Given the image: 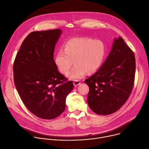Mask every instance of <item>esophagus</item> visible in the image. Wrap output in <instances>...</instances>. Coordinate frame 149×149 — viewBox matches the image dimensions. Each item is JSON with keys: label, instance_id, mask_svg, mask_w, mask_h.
<instances>
[{"label": "esophagus", "instance_id": "obj_1", "mask_svg": "<svg viewBox=\"0 0 149 149\" xmlns=\"http://www.w3.org/2000/svg\"><path fill=\"white\" fill-rule=\"evenodd\" d=\"M80 83H81V82H80L79 80H74V82H73V84H74V86H75V87L78 86V85L80 84Z\"/></svg>", "mask_w": 149, "mask_h": 149}]
</instances>
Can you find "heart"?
Masks as SVG:
<instances>
[{
  "instance_id": "b5f03b06",
  "label": "heart",
  "mask_w": 149,
  "mask_h": 149,
  "mask_svg": "<svg viewBox=\"0 0 149 149\" xmlns=\"http://www.w3.org/2000/svg\"><path fill=\"white\" fill-rule=\"evenodd\" d=\"M105 55V47L102 41L87 37H75L65 42L63 50L58 51L55 63L62 74H67L74 61L75 65L68 77L77 79L87 72L97 71L102 65Z\"/></svg>"
}]
</instances>
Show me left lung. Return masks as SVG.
I'll return each instance as SVG.
<instances>
[{"label":"left lung","mask_w":149,"mask_h":149,"mask_svg":"<svg viewBox=\"0 0 149 149\" xmlns=\"http://www.w3.org/2000/svg\"><path fill=\"white\" fill-rule=\"evenodd\" d=\"M135 72L134 52L122 38L114 39L111 52L102 65L85 80L89 87L87 102L91 110L104 116L120 109L132 93Z\"/></svg>","instance_id":"8db88e82"}]
</instances>
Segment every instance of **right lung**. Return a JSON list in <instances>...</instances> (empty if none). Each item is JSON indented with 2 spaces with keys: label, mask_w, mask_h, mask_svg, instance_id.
<instances>
[{
  "label": "right lung",
  "mask_w": 149,
  "mask_h": 149,
  "mask_svg": "<svg viewBox=\"0 0 149 149\" xmlns=\"http://www.w3.org/2000/svg\"><path fill=\"white\" fill-rule=\"evenodd\" d=\"M61 29L35 31L24 39L13 62V79L26 108L35 116L51 120L65 109L72 81L59 72L54 59Z\"/></svg>",
  "instance_id": "obj_1"
}]
</instances>
